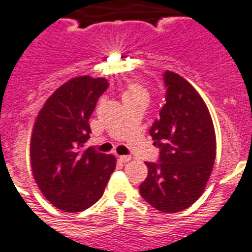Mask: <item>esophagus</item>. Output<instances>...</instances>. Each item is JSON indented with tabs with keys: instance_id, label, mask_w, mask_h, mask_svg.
Here are the masks:
<instances>
[{
	"instance_id": "1",
	"label": "esophagus",
	"mask_w": 252,
	"mask_h": 252,
	"mask_svg": "<svg viewBox=\"0 0 252 252\" xmlns=\"http://www.w3.org/2000/svg\"><path fill=\"white\" fill-rule=\"evenodd\" d=\"M130 158H132L130 156H119V160L122 161V162H129Z\"/></svg>"
}]
</instances>
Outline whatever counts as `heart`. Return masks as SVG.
I'll list each match as a JSON object with an SVG mask.
<instances>
[{"instance_id":"obj_1","label":"heart","mask_w":252,"mask_h":252,"mask_svg":"<svg viewBox=\"0 0 252 252\" xmlns=\"http://www.w3.org/2000/svg\"><path fill=\"white\" fill-rule=\"evenodd\" d=\"M136 92H145L144 91V88L139 84H130L129 87L126 88V95H132V94H136Z\"/></svg>"}]
</instances>
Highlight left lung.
<instances>
[{
    "label": "left lung",
    "mask_w": 252,
    "mask_h": 252,
    "mask_svg": "<svg viewBox=\"0 0 252 252\" xmlns=\"http://www.w3.org/2000/svg\"><path fill=\"white\" fill-rule=\"evenodd\" d=\"M166 103L149 133L160 162H147L140 193L162 213H178L202 195L217 156L214 124L197 90L181 75L164 74Z\"/></svg>",
    "instance_id": "8db88e82"
}]
</instances>
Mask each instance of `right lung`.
Wrapping results in <instances>:
<instances>
[{
	"mask_svg": "<svg viewBox=\"0 0 252 252\" xmlns=\"http://www.w3.org/2000/svg\"><path fill=\"white\" fill-rule=\"evenodd\" d=\"M108 87L104 78L76 76L57 88L38 112L30 139V165L36 185L51 205L79 213L104 193L116 157L84 148L90 116Z\"/></svg>",
	"mask_w": 252,
	"mask_h": 252,
	"instance_id": "right-lung-1",
	"label": "right lung"
}]
</instances>
